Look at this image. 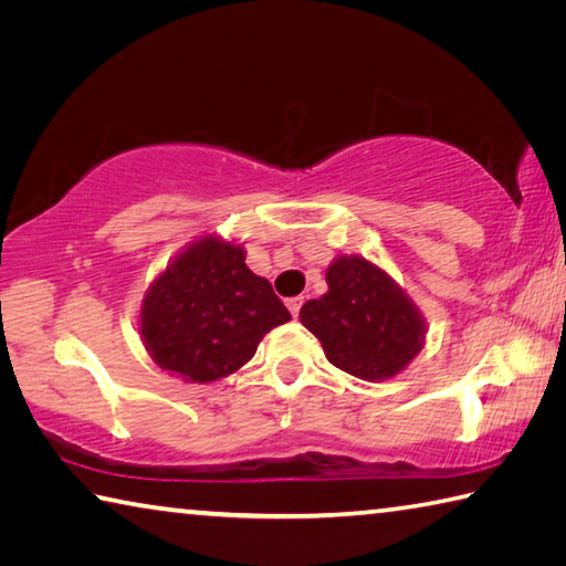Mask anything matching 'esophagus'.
<instances>
[{
	"mask_svg": "<svg viewBox=\"0 0 566 566\" xmlns=\"http://www.w3.org/2000/svg\"><path fill=\"white\" fill-rule=\"evenodd\" d=\"M302 304H304L302 296H292V300H286V306H290L292 317H300V310H302Z\"/></svg>",
	"mask_w": 566,
	"mask_h": 566,
	"instance_id": "obj_1",
	"label": "esophagus"
}]
</instances>
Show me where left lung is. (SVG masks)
<instances>
[{
    "mask_svg": "<svg viewBox=\"0 0 566 566\" xmlns=\"http://www.w3.org/2000/svg\"><path fill=\"white\" fill-rule=\"evenodd\" d=\"M329 292L310 300L300 319L327 359L359 379H389L417 357L424 322L407 294L361 256H339L327 270Z\"/></svg>",
    "mask_w": 566,
    "mask_h": 566,
    "instance_id": "obj_1",
    "label": "left lung"
}]
</instances>
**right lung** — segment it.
I'll return each instance as SVG.
<instances>
[{
  "instance_id": "obj_1",
  "label": "right lung",
  "mask_w": 566,
  "mask_h": 566,
  "mask_svg": "<svg viewBox=\"0 0 566 566\" xmlns=\"http://www.w3.org/2000/svg\"><path fill=\"white\" fill-rule=\"evenodd\" d=\"M292 314L244 249L205 237L171 262L142 304V337L161 369L214 381L254 357L266 332Z\"/></svg>"
}]
</instances>
